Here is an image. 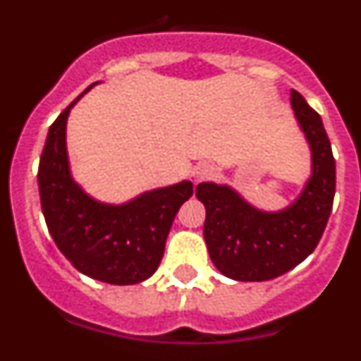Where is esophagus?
<instances>
[{
  "mask_svg": "<svg viewBox=\"0 0 361 361\" xmlns=\"http://www.w3.org/2000/svg\"><path fill=\"white\" fill-rule=\"evenodd\" d=\"M215 175V168L212 164H199L193 171V177H195V183H204V180H209Z\"/></svg>",
  "mask_w": 361,
  "mask_h": 361,
  "instance_id": "1",
  "label": "esophagus"
}]
</instances>
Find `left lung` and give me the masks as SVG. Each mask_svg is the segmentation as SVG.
Instances as JSON below:
<instances>
[{"instance_id": "1", "label": "left lung", "mask_w": 361, "mask_h": 361, "mask_svg": "<svg viewBox=\"0 0 361 361\" xmlns=\"http://www.w3.org/2000/svg\"><path fill=\"white\" fill-rule=\"evenodd\" d=\"M291 106L311 149V177L293 204L262 212L226 184L200 183L195 195L206 208L204 238L212 262L238 282L276 279L304 262L324 233L336 188V164L322 117L291 90Z\"/></svg>"}]
</instances>
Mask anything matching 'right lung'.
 Returning <instances> with one entry per match:
<instances>
[{
	"instance_id": "1",
	"label": "right lung",
	"mask_w": 361,
	"mask_h": 361,
	"mask_svg": "<svg viewBox=\"0 0 361 361\" xmlns=\"http://www.w3.org/2000/svg\"><path fill=\"white\" fill-rule=\"evenodd\" d=\"M88 90L49 130L37 170L41 209L54 242L75 269L101 282L132 286L157 271L175 215L193 195V184L149 190L123 204L88 195L73 180L66 152L68 114Z\"/></svg>"
}]
</instances>
